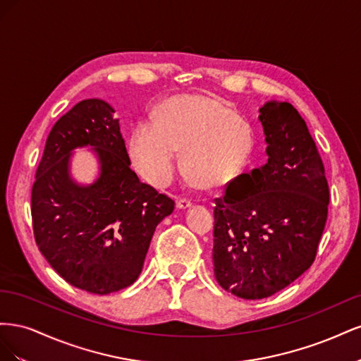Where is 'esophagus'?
<instances>
[{"label":"esophagus","mask_w":361,"mask_h":361,"mask_svg":"<svg viewBox=\"0 0 361 361\" xmlns=\"http://www.w3.org/2000/svg\"><path fill=\"white\" fill-rule=\"evenodd\" d=\"M191 200H188V199H179L178 202H176V206L179 207V209H188V207H191Z\"/></svg>","instance_id":"34e87169"}]
</instances>
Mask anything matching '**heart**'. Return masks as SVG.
I'll use <instances>...</instances> for the list:
<instances>
[{
  "label": "heart",
  "instance_id": "1",
  "mask_svg": "<svg viewBox=\"0 0 361 361\" xmlns=\"http://www.w3.org/2000/svg\"><path fill=\"white\" fill-rule=\"evenodd\" d=\"M247 120L207 96H178L164 102L157 122L143 120L129 137V157L141 178L155 187L173 179L182 150V169L203 187H221L236 178L253 150Z\"/></svg>",
  "mask_w": 361,
  "mask_h": 361
}]
</instances>
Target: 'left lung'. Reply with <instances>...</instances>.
Instances as JSON below:
<instances>
[{
  "label": "left lung",
  "mask_w": 361,
  "mask_h": 361,
  "mask_svg": "<svg viewBox=\"0 0 361 361\" xmlns=\"http://www.w3.org/2000/svg\"><path fill=\"white\" fill-rule=\"evenodd\" d=\"M259 113L268 162L235 178L214 209L215 279L244 300L268 298L312 267L330 202L322 159L300 113L279 101Z\"/></svg>",
  "instance_id": "left-lung-1"
}]
</instances>
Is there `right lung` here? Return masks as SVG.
<instances>
[{
  "instance_id": "right-lung-1",
  "label": "right lung",
  "mask_w": 361,
  "mask_h": 361,
  "mask_svg": "<svg viewBox=\"0 0 361 361\" xmlns=\"http://www.w3.org/2000/svg\"><path fill=\"white\" fill-rule=\"evenodd\" d=\"M78 147H92L100 162L89 185L70 174ZM129 166L114 108L102 99L76 104L51 129L31 191L32 231L48 264L75 288L106 295L133 285L157 226L174 209Z\"/></svg>"
}]
</instances>
